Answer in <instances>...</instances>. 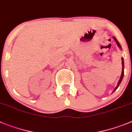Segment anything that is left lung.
Listing matches in <instances>:
<instances>
[{"mask_svg": "<svg viewBox=\"0 0 132 132\" xmlns=\"http://www.w3.org/2000/svg\"><path fill=\"white\" fill-rule=\"evenodd\" d=\"M113 38H114V40L116 41V42H117V45H118V46L119 47V48H120V49H121V46H120V45L119 42H118V40H117V38H116L115 37H113ZM122 74H121V76H120V78L119 81H118V84H117V87H116L115 89H114V91H113V92H114L116 90H117V88H118V86H119L120 84V83H121L122 80V78H123V77H124V59H123V58H122Z\"/></svg>", "mask_w": 132, "mask_h": 132, "instance_id": "left-lung-1", "label": "left lung"}]
</instances>
